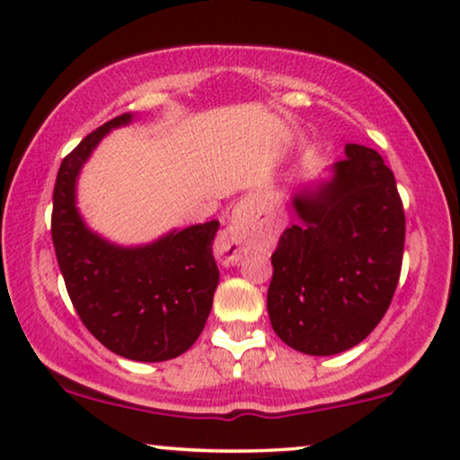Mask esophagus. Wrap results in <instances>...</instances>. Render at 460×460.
I'll list each match as a JSON object with an SVG mask.
<instances>
[{
  "label": "esophagus",
  "mask_w": 460,
  "mask_h": 460,
  "mask_svg": "<svg viewBox=\"0 0 460 460\" xmlns=\"http://www.w3.org/2000/svg\"><path fill=\"white\" fill-rule=\"evenodd\" d=\"M248 217L250 210L248 206L235 208L234 220H231V226L223 231L220 235V248H218V259L223 265H234L242 259V254L246 252V240H248Z\"/></svg>",
  "instance_id": "obj_1"
}]
</instances>
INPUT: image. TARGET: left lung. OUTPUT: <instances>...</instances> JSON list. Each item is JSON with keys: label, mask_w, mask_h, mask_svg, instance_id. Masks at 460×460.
<instances>
[{"label": "left lung", "mask_w": 460, "mask_h": 460, "mask_svg": "<svg viewBox=\"0 0 460 460\" xmlns=\"http://www.w3.org/2000/svg\"><path fill=\"white\" fill-rule=\"evenodd\" d=\"M344 150L329 178L293 195L299 220L271 254V327L312 357L350 350L377 327L403 259L405 214L393 172L376 150Z\"/></svg>", "instance_id": "left-lung-1"}]
</instances>
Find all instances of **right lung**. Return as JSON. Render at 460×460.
<instances>
[{
  "mask_svg": "<svg viewBox=\"0 0 460 460\" xmlns=\"http://www.w3.org/2000/svg\"><path fill=\"white\" fill-rule=\"evenodd\" d=\"M120 114L63 159L52 193V243L80 321L119 357L159 363L187 352L206 327L218 287L212 242L218 220L173 229L142 246H119L89 229L75 206L80 170Z\"/></svg>",
  "mask_w": 460,
  "mask_h": 460,
  "instance_id": "right-lung-1",
  "label": "right lung"
}]
</instances>
